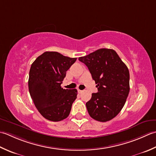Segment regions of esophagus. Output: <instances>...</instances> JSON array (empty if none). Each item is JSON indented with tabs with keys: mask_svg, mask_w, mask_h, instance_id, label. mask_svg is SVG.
<instances>
[{
	"mask_svg": "<svg viewBox=\"0 0 156 156\" xmlns=\"http://www.w3.org/2000/svg\"><path fill=\"white\" fill-rule=\"evenodd\" d=\"M77 91H78V93H79V94H81L82 92H83V91H82V90H79V89H78V90H77Z\"/></svg>",
	"mask_w": 156,
	"mask_h": 156,
	"instance_id": "1",
	"label": "esophagus"
}]
</instances>
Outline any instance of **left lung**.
Returning <instances> with one entry per match:
<instances>
[{
  "label": "left lung",
  "mask_w": 156,
  "mask_h": 156,
  "mask_svg": "<svg viewBox=\"0 0 156 156\" xmlns=\"http://www.w3.org/2000/svg\"><path fill=\"white\" fill-rule=\"evenodd\" d=\"M79 60L87 66L98 90L86 103L88 113L98 121H109L120 112L128 97V68L112 49L97 50Z\"/></svg>",
  "instance_id": "obj_1"
}]
</instances>
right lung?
Masks as SVG:
<instances>
[{
  "instance_id": "1",
  "label": "right lung",
  "mask_w": 156,
  "mask_h": 156,
  "mask_svg": "<svg viewBox=\"0 0 156 156\" xmlns=\"http://www.w3.org/2000/svg\"><path fill=\"white\" fill-rule=\"evenodd\" d=\"M57 52H45L32 63L28 87L31 99L42 116L50 121L67 118L77 90L60 86L66 72L76 61Z\"/></svg>"
}]
</instances>
